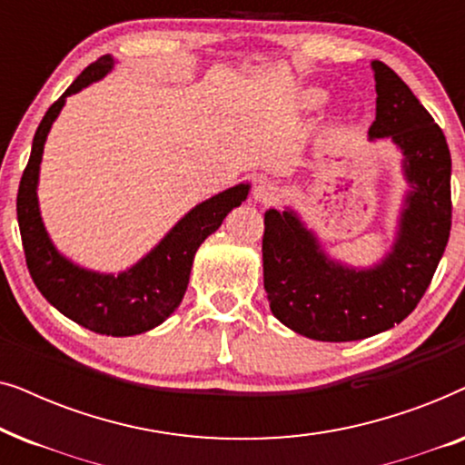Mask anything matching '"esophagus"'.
<instances>
[{"mask_svg": "<svg viewBox=\"0 0 465 465\" xmlns=\"http://www.w3.org/2000/svg\"><path fill=\"white\" fill-rule=\"evenodd\" d=\"M279 199V186L275 182L262 180L258 182V186L253 188V201L262 203V205H269V203Z\"/></svg>", "mask_w": 465, "mask_h": 465, "instance_id": "esophagus-1", "label": "esophagus"}]
</instances>
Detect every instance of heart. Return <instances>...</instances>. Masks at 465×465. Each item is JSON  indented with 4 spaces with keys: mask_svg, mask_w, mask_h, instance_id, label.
I'll return each instance as SVG.
<instances>
[{
    "mask_svg": "<svg viewBox=\"0 0 465 465\" xmlns=\"http://www.w3.org/2000/svg\"><path fill=\"white\" fill-rule=\"evenodd\" d=\"M311 99H313V104H322V101H323V93H320V91L311 93Z\"/></svg>",
    "mask_w": 465,
    "mask_h": 465,
    "instance_id": "heart-1",
    "label": "heart"
}]
</instances>
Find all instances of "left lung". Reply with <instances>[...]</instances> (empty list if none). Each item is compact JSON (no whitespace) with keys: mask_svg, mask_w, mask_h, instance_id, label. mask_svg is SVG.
<instances>
[{"mask_svg":"<svg viewBox=\"0 0 465 465\" xmlns=\"http://www.w3.org/2000/svg\"><path fill=\"white\" fill-rule=\"evenodd\" d=\"M372 72L377 118L368 137H390L398 145L411 186L387 256L364 269L341 264L328 258L292 209L264 213L262 266L271 311L307 339L360 341L409 317L450 234V152L444 133L391 67L372 61Z\"/></svg>","mask_w":465,"mask_h":465,"instance_id":"obj_1","label":"left lung"}]
</instances>
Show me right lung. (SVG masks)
<instances>
[{"instance_id":"right-lung-1","label":"right lung","mask_w":465,"mask_h":465,"mask_svg":"<svg viewBox=\"0 0 465 465\" xmlns=\"http://www.w3.org/2000/svg\"><path fill=\"white\" fill-rule=\"evenodd\" d=\"M114 67L110 54L88 65L74 84L48 107L37 126L27 167L16 196L25 260L42 296L69 320L97 334L133 336L148 332L180 307L186 294L194 253L209 234L218 231L234 207L247 199L250 183L224 190L183 215L154 250L118 275L82 269L67 260L50 241L37 203V180L48 131L69 94L80 93Z\"/></svg>"}]
</instances>
